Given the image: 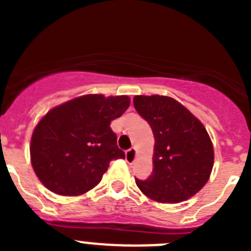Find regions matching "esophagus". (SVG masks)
I'll return each instance as SVG.
<instances>
[{
  "mask_svg": "<svg viewBox=\"0 0 251 251\" xmlns=\"http://www.w3.org/2000/svg\"><path fill=\"white\" fill-rule=\"evenodd\" d=\"M136 150L134 148H130V150H128L127 152H126V161L128 162V163H133L134 162V159H136Z\"/></svg>",
  "mask_w": 251,
  "mask_h": 251,
  "instance_id": "34e87169",
  "label": "esophagus"
}]
</instances>
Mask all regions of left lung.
I'll return each instance as SVG.
<instances>
[{
  "label": "left lung",
  "instance_id": "1",
  "mask_svg": "<svg viewBox=\"0 0 251 251\" xmlns=\"http://www.w3.org/2000/svg\"><path fill=\"white\" fill-rule=\"evenodd\" d=\"M134 108L154 136L153 172L136 178L143 194L162 203L185 201L207 182L214 147L203 124L181 103L165 95H136Z\"/></svg>",
  "mask_w": 251,
  "mask_h": 251
}]
</instances>
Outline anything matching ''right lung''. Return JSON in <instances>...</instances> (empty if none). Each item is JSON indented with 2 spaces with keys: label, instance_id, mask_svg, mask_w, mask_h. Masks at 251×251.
Listing matches in <instances>:
<instances>
[{
  "label": "right lung",
  "instance_id": "add662e5",
  "mask_svg": "<svg viewBox=\"0 0 251 251\" xmlns=\"http://www.w3.org/2000/svg\"><path fill=\"white\" fill-rule=\"evenodd\" d=\"M129 103L126 95L89 94L51 109L31 137V165L41 183L64 196L85 194L98 185L110 161L126 157L110 122Z\"/></svg>",
  "mask_w": 251,
  "mask_h": 251
}]
</instances>
